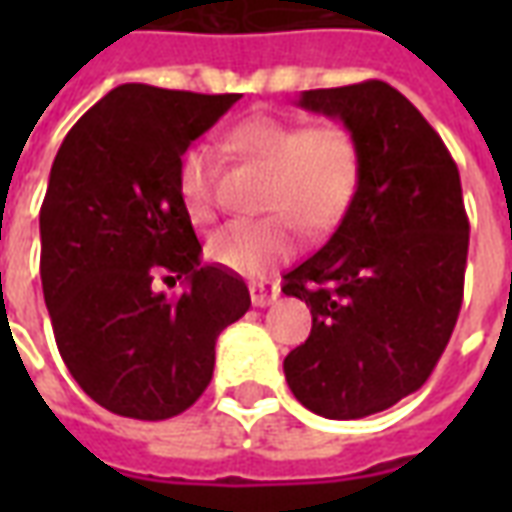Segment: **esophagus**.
<instances>
[{"instance_id":"1","label":"esophagus","mask_w":512,"mask_h":512,"mask_svg":"<svg viewBox=\"0 0 512 512\" xmlns=\"http://www.w3.org/2000/svg\"><path fill=\"white\" fill-rule=\"evenodd\" d=\"M249 296H252V304L255 307H268L279 299V288L274 282H252L249 285Z\"/></svg>"}]
</instances>
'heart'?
<instances>
[{"label": "heart", "mask_w": 512, "mask_h": 512, "mask_svg": "<svg viewBox=\"0 0 512 512\" xmlns=\"http://www.w3.org/2000/svg\"><path fill=\"white\" fill-rule=\"evenodd\" d=\"M224 147L268 169L263 211H274L263 219L222 224L208 235V260L238 277H266L288 260L299 249V224L310 233L332 230L348 211L362 175L359 139L334 120L304 126L285 117L257 115L230 128ZM213 180V153L191 145L178 161V191L194 222L211 219Z\"/></svg>", "instance_id": "heart-1"}]
</instances>
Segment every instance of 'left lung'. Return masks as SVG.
<instances>
[{
	"label": "left lung",
	"instance_id": "1",
	"mask_svg": "<svg viewBox=\"0 0 512 512\" xmlns=\"http://www.w3.org/2000/svg\"><path fill=\"white\" fill-rule=\"evenodd\" d=\"M296 106L354 131L362 175L332 238L285 274L282 293L312 312L285 378L315 414L362 419L417 392L450 343L469 252L461 175L386 82L307 90Z\"/></svg>",
	"mask_w": 512,
	"mask_h": 512
}]
</instances>
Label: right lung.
I'll list each match as a JSON object with an SVG mask.
<instances>
[{"label": "right lung", "mask_w": 512, "mask_h": 512, "mask_svg": "<svg viewBox=\"0 0 512 512\" xmlns=\"http://www.w3.org/2000/svg\"><path fill=\"white\" fill-rule=\"evenodd\" d=\"M241 95L120 84L62 139L40 208V279L76 384L131 419H169L211 384L216 337L249 310L244 279L202 266L178 161ZM169 270L178 300L152 290ZM172 279V277H167Z\"/></svg>", "instance_id": "1"}]
</instances>
